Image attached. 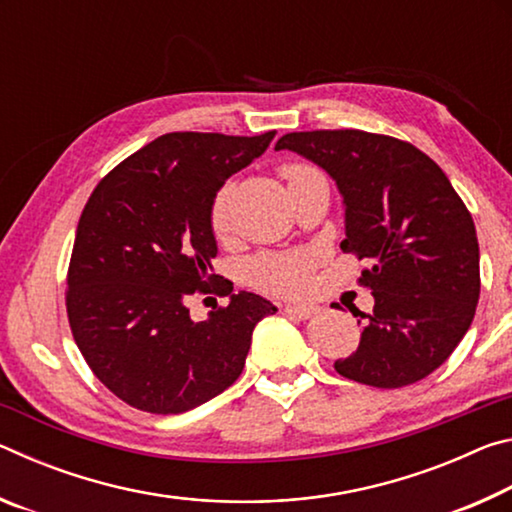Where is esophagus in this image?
Listing matches in <instances>:
<instances>
[{
  "label": "esophagus",
  "instance_id": "34e87169",
  "mask_svg": "<svg viewBox=\"0 0 512 512\" xmlns=\"http://www.w3.org/2000/svg\"><path fill=\"white\" fill-rule=\"evenodd\" d=\"M284 311H287V314L298 316V318H309V316L316 314V307L314 305H296V302H287V305H284Z\"/></svg>",
  "mask_w": 512,
  "mask_h": 512
}]
</instances>
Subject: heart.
<instances>
[{"label":"heart","mask_w":512,"mask_h":512,"mask_svg":"<svg viewBox=\"0 0 512 512\" xmlns=\"http://www.w3.org/2000/svg\"><path fill=\"white\" fill-rule=\"evenodd\" d=\"M318 173L305 164H289L284 167L289 185L300 178ZM230 189L223 187L214 198L212 205V228L219 237H225L230 230ZM311 257L309 255H259L248 264L250 282L273 293H302L309 287Z\"/></svg>","instance_id":"heart-1"}]
</instances>
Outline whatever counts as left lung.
Returning a JSON list of instances; mask_svg holds the SVG:
<instances>
[{
    "label": "left lung",
    "mask_w": 512,
    "mask_h": 512,
    "mask_svg": "<svg viewBox=\"0 0 512 512\" xmlns=\"http://www.w3.org/2000/svg\"><path fill=\"white\" fill-rule=\"evenodd\" d=\"M284 149L334 180L341 250L372 262L359 282L375 307L361 314L359 348L334 361L336 372L377 388L431 375L470 329L481 289L472 214L445 171L409 142L363 131L289 133L275 144Z\"/></svg>",
    "instance_id": "left-lung-1"
}]
</instances>
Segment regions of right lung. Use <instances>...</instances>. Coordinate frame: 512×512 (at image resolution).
I'll list each match as a JSON object with an SVG mask.
<instances>
[{
	"label": "right lung",
	"instance_id": "obj_1",
	"mask_svg": "<svg viewBox=\"0 0 512 512\" xmlns=\"http://www.w3.org/2000/svg\"><path fill=\"white\" fill-rule=\"evenodd\" d=\"M273 137L167 133L117 164L85 205L67 273L69 327L101 384L135 409L185 413L223 393L244 370L255 325L277 311L228 280L214 287L212 268L216 192ZM194 290L229 305L196 324L186 309Z\"/></svg>",
	"mask_w": 512,
	"mask_h": 512
}]
</instances>
